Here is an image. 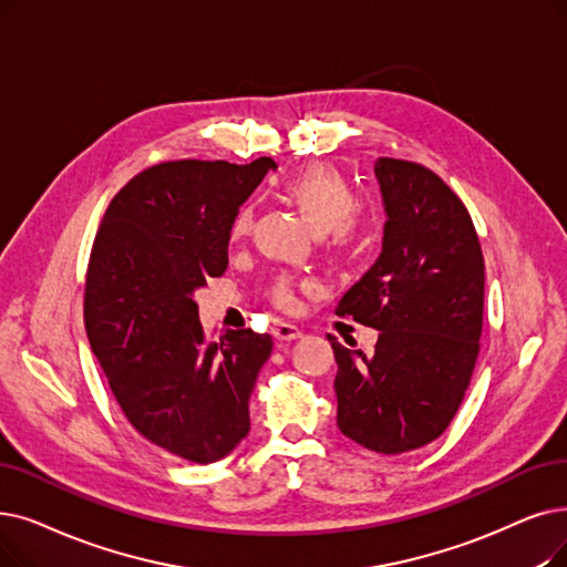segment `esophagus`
Wrapping results in <instances>:
<instances>
[{"label": "esophagus", "instance_id": "esophagus-1", "mask_svg": "<svg viewBox=\"0 0 567 567\" xmlns=\"http://www.w3.org/2000/svg\"><path fill=\"white\" fill-rule=\"evenodd\" d=\"M274 336H276V340L285 342V340H297V338H301V336H303V331H301L297 324L278 322V324L274 327Z\"/></svg>", "mask_w": 567, "mask_h": 567}]
</instances>
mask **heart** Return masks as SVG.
Instances as JSON below:
<instances>
[{"mask_svg": "<svg viewBox=\"0 0 567 567\" xmlns=\"http://www.w3.org/2000/svg\"><path fill=\"white\" fill-rule=\"evenodd\" d=\"M285 199L299 210L303 223L315 236H327L336 245H344L354 231V213L359 210V196L354 187L331 166H308L280 181ZM250 210L238 208L229 223V240L238 243L250 231ZM274 301L282 308L291 306L293 297L285 280L274 285Z\"/></svg>", "mask_w": 567, "mask_h": 567, "instance_id": "heart-1", "label": "heart"}]
</instances>
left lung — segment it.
Returning a JSON list of instances; mask_svg holds the SVG:
<instances>
[{
  "label": "left lung",
  "mask_w": 567,
  "mask_h": 567,
  "mask_svg": "<svg viewBox=\"0 0 567 567\" xmlns=\"http://www.w3.org/2000/svg\"><path fill=\"white\" fill-rule=\"evenodd\" d=\"M378 261L336 306L380 331L363 354L327 336L338 429L378 454L420 450L445 433L471 384L484 315V257L471 213L431 168L380 157Z\"/></svg>",
  "instance_id": "obj_1"
}]
</instances>
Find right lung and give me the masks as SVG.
<instances>
[{
  "mask_svg": "<svg viewBox=\"0 0 567 567\" xmlns=\"http://www.w3.org/2000/svg\"><path fill=\"white\" fill-rule=\"evenodd\" d=\"M178 159L141 171L106 208L85 278V331L130 424L192 463L225 458L250 431V393L274 338L210 340L196 289L227 270L229 223L274 168Z\"/></svg>",
  "mask_w": 567,
  "mask_h": 567,
  "instance_id": "obj_1",
  "label": "right lung"
}]
</instances>
